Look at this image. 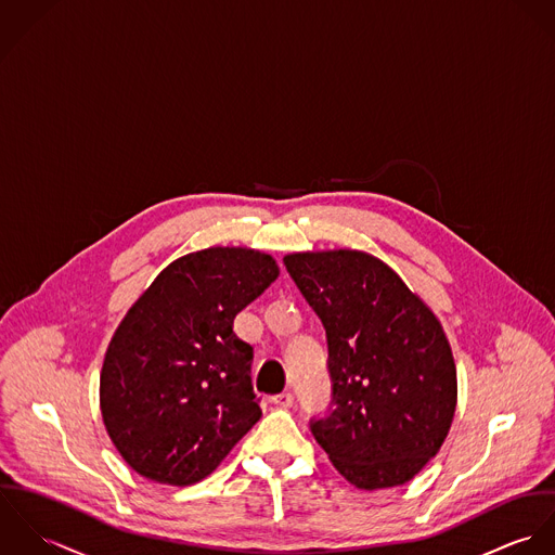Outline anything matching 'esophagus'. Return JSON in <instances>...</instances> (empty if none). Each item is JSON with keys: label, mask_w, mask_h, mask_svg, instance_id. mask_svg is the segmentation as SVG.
I'll list each match as a JSON object with an SVG mask.
<instances>
[{"label": "esophagus", "mask_w": 555, "mask_h": 555, "mask_svg": "<svg viewBox=\"0 0 555 555\" xmlns=\"http://www.w3.org/2000/svg\"><path fill=\"white\" fill-rule=\"evenodd\" d=\"M272 403L281 410H289L294 405V397H292V392H281V395L272 397Z\"/></svg>", "instance_id": "34e87169"}]
</instances>
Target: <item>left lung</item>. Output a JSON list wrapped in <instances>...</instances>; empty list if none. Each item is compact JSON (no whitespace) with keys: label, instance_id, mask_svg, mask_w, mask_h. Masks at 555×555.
Wrapping results in <instances>:
<instances>
[{"label":"left lung","instance_id":"1","mask_svg":"<svg viewBox=\"0 0 555 555\" xmlns=\"http://www.w3.org/2000/svg\"><path fill=\"white\" fill-rule=\"evenodd\" d=\"M328 338L334 410L311 431L358 489L410 482L442 448L456 366L436 313L382 259L356 248L283 257Z\"/></svg>","mask_w":555,"mask_h":555}]
</instances>
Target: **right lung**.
Segmentation results:
<instances>
[{
	"label": "right lung",
	"instance_id": "1",
	"mask_svg": "<svg viewBox=\"0 0 555 555\" xmlns=\"http://www.w3.org/2000/svg\"><path fill=\"white\" fill-rule=\"evenodd\" d=\"M279 272L268 253L210 246L171 261L128 309L103 360L101 414L137 474L195 485L261 418L233 320Z\"/></svg>",
	"mask_w": 555,
	"mask_h": 555
}]
</instances>
